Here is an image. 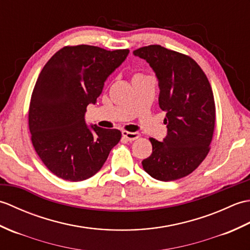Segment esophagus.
<instances>
[{"label": "esophagus", "instance_id": "34e87169", "mask_svg": "<svg viewBox=\"0 0 250 250\" xmlns=\"http://www.w3.org/2000/svg\"><path fill=\"white\" fill-rule=\"evenodd\" d=\"M122 136H124L125 140H128L129 142H133V141L139 139V137H140V133H137V132L122 131Z\"/></svg>", "mask_w": 250, "mask_h": 250}]
</instances>
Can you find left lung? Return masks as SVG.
I'll list each match as a JSON object with an SVG mask.
<instances>
[{"label": "left lung", "mask_w": 250, "mask_h": 250, "mask_svg": "<svg viewBox=\"0 0 250 250\" xmlns=\"http://www.w3.org/2000/svg\"><path fill=\"white\" fill-rule=\"evenodd\" d=\"M146 60L158 77L159 106L167 116L163 142L150 137L152 153L142 164L151 177L171 182L192 173L210 149L216 120L213 90L192 58L149 45L133 51Z\"/></svg>", "instance_id": "obj_1"}]
</instances>
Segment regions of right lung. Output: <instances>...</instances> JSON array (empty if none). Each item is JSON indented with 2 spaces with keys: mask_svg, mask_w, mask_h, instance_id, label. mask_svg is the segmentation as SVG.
Segmentation results:
<instances>
[{
  "mask_svg": "<svg viewBox=\"0 0 250 250\" xmlns=\"http://www.w3.org/2000/svg\"><path fill=\"white\" fill-rule=\"evenodd\" d=\"M128 54L129 49L64 46L40 73L31 95L29 129L36 153L56 176L68 182L93 176L119 143V130L89 129L84 113Z\"/></svg>",
  "mask_w": 250,
  "mask_h": 250,
  "instance_id": "right-lung-1",
  "label": "right lung"
}]
</instances>
